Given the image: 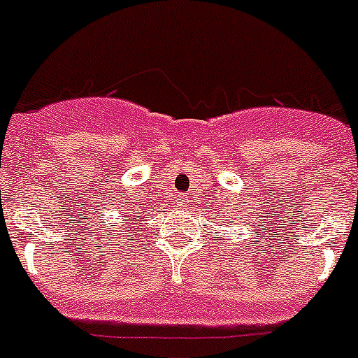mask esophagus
I'll return each mask as SVG.
<instances>
[{
    "mask_svg": "<svg viewBox=\"0 0 358 358\" xmlns=\"http://www.w3.org/2000/svg\"><path fill=\"white\" fill-rule=\"evenodd\" d=\"M176 203H178V204H180V206H183V204H185V203H187V201H185V199H183V196H180V197H178V201H176Z\"/></svg>",
    "mask_w": 358,
    "mask_h": 358,
    "instance_id": "obj_1",
    "label": "esophagus"
}]
</instances>
